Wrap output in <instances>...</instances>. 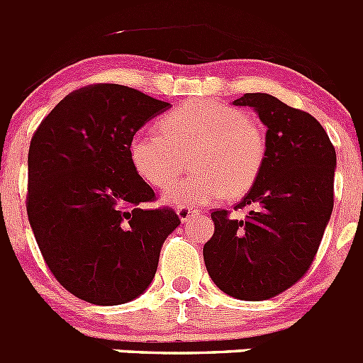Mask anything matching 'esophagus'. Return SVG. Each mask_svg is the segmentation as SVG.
<instances>
[{"label":"esophagus","instance_id":"34e87169","mask_svg":"<svg viewBox=\"0 0 363 363\" xmlns=\"http://www.w3.org/2000/svg\"><path fill=\"white\" fill-rule=\"evenodd\" d=\"M196 213H198L196 209L187 207V205H179V207H176V214H178L182 221H189L192 216H196Z\"/></svg>","mask_w":363,"mask_h":363}]
</instances>
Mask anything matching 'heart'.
Here are the masks:
<instances>
[{
	"mask_svg": "<svg viewBox=\"0 0 363 363\" xmlns=\"http://www.w3.org/2000/svg\"><path fill=\"white\" fill-rule=\"evenodd\" d=\"M160 133L130 138L129 156L138 176L152 187H165L191 154L195 171L167 187L165 200L201 205L245 194L258 179L267 154V136L258 120L242 108L211 99H191L167 112Z\"/></svg>",
	"mask_w": 363,
	"mask_h": 363,
	"instance_id": "b5f03b06",
	"label": "heart"
}]
</instances>
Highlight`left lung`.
<instances>
[{
  "mask_svg": "<svg viewBox=\"0 0 363 363\" xmlns=\"http://www.w3.org/2000/svg\"><path fill=\"white\" fill-rule=\"evenodd\" d=\"M234 105L255 107L267 127L258 179L234 211L214 209L213 238L203 245L209 277L223 293L262 301L306 277L335 205L336 152L320 121L264 92Z\"/></svg>",
  "mask_w": 363,
  "mask_h": 363,
  "instance_id": "left-lung-1",
  "label": "left lung"
}]
</instances>
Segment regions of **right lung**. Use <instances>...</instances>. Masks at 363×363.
I'll return each instance as SVG.
<instances>
[{"instance_id":"right-lung-1","label":"right lung","mask_w":363,"mask_h":363,"mask_svg":"<svg viewBox=\"0 0 363 363\" xmlns=\"http://www.w3.org/2000/svg\"><path fill=\"white\" fill-rule=\"evenodd\" d=\"M171 107L116 83L72 91L28 147L27 214L45 264L69 293L96 306L134 300L152 281L171 207L149 209L152 187L134 171L130 138Z\"/></svg>"}]
</instances>
